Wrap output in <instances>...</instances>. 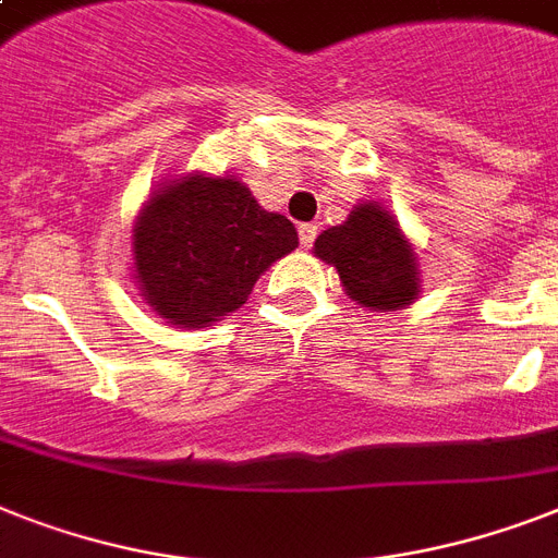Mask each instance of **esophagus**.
<instances>
[{
    "mask_svg": "<svg viewBox=\"0 0 558 558\" xmlns=\"http://www.w3.org/2000/svg\"><path fill=\"white\" fill-rule=\"evenodd\" d=\"M298 238H301V246L310 248L312 243H315V238H318V226L315 223H301L298 226Z\"/></svg>",
    "mask_w": 558,
    "mask_h": 558,
    "instance_id": "esophagus-1",
    "label": "esophagus"
}]
</instances>
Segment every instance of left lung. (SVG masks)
Here are the masks:
<instances>
[{
	"instance_id": "8db88e82",
	"label": "left lung",
	"mask_w": 558,
	"mask_h": 558,
	"mask_svg": "<svg viewBox=\"0 0 558 558\" xmlns=\"http://www.w3.org/2000/svg\"><path fill=\"white\" fill-rule=\"evenodd\" d=\"M315 255L338 269L347 294L366 310H404L421 292L412 243L378 203H361L341 226L318 234Z\"/></svg>"
}]
</instances>
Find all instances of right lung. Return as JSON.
Masks as SVG:
<instances>
[{
  "label": "right lung",
  "instance_id": "right-lung-1",
  "mask_svg": "<svg viewBox=\"0 0 558 558\" xmlns=\"http://www.w3.org/2000/svg\"><path fill=\"white\" fill-rule=\"evenodd\" d=\"M294 246V226L260 208L238 177L201 171L157 189L131 238L140 292L180 329L240 310L257 278Z\"/></svg>",
  "mask_w": 558,
  "mask_h": 558
}]
</instances>
